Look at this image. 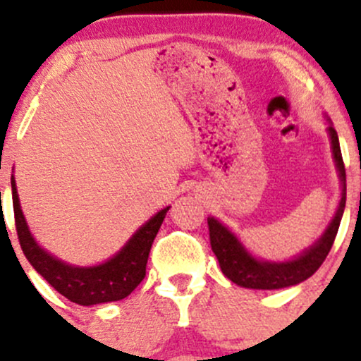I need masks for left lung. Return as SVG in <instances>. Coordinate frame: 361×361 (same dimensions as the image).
Here are the masks:
<instances>
[{"instance_id": "left-lung-1", "label": "left lung", "mask_w": 361, "mask_h": 361, "mask_svg": "<svg viewBox=\"0 0 361 361\" xmlns=\"http://www.w3.org/2000/svg\"><path fill=\"white\" fill-rule=\"evenodd\" d=\"M327 133L329 140H331L336 169H338L339 180H341V200H339L338 211L329 223L326 231L322 233V236L312 247L300 253L298 257H293L291 260H284V262L257 259L243 247L238 236L229 231V228L219 223L216 217H207L212 252L216 253L221 271L229 281H233L241 288H248V290H281V288H290L303 283L305 279L315 274L317 269L326 260L327 253L331 252L332 243L336 240V235H338L344 205H346V171H344L338 132L331 121H329Z\"/></svg>"}]
</instances>
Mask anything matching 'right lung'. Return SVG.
<instances>
[{"label": "right lung", "instance_id": "obj_1", "mask_svg": "<svg viewBox=\"0 0 361 361\" xmlns=\"http://www.w3.org/2000/svg\"><path fill=\"white\" fill-rule=\"evenodd\" d=\"M11 197H13L15 226H17L23 255L59 295L84 307L118 302L126 298L142 283L145 277L150 247L164 221L166 212L169 211V207H164L154 214L147 223L142 224L133 233L121 250L114 253L106 262L80 267V265L63 262L35 241L20 207L17 183L13 176H11Z\"/></svg>", "mask_w": 361, "mask_h": 361}]
</instances>
